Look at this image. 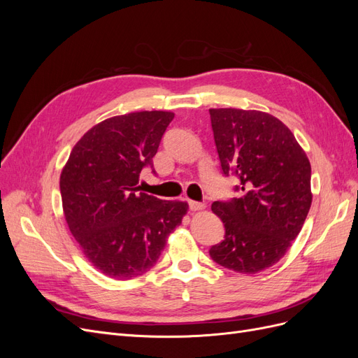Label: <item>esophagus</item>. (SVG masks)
Wrapping results in <instances>:
<instances>
[{
	"label": "esophagus",
	"mask_w": 358,
	"mask_h": 358,
	"mask_svg": "<svg viewBox=\"0 0 358 358\" xmlns=\"http://www.w3.org/2000/svg\"><path fill=\"white\" fill-rule=\"evenodd\" d=\"M189 209L191 210H203L206 208L204 203H200V201H194V200H189Z\"/></svg>",
	"instance_id": "1"
}]
</instances>
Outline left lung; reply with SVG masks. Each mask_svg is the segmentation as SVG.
I'll return each instance as SVG.
<instances>
[{"mask_svg": "<svg viewBox=\"0 0 358 358\" xmlns=\"http://www.w3.org/2000/svg\"><path fill=\"white\" fill-rule=\"evenodd\" d=\"M213 138L225 176L242 191L212 210L225 227L210 248L215 263L254 275L272 267L291 248L312 203L310 162L289 128L259 110L209 109Z\"/></svg>", "mask_w": 358, "mask_h": 358, "instance_id": "left-lung-1", "label": "left lung"}]
</instances>
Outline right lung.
<instances>
[{"mask_svg":"<svg viewBox=\"0 0 358 358\" xmlns=\"http://www.w3.org/2000/svg\"><path fill=\"white\" fill-rule=\"evenodd\" d=\"M173 117L171 112L145 110L106 119L83 134L62 169L59 188L69 229L106 276L146 273L187 215V201L137 192L140 171L154 167Z\"/></svg>","mask_w":358,"mask_h":358,"instance_id":"right-lung-1","label":"right lung"}]
</instances>
